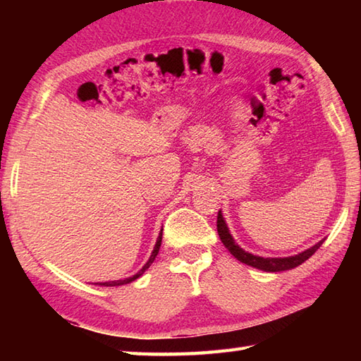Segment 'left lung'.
<instances>
[{"label":"left lung","mask_w":361,"mask_h":361,"mask_svg":"<svg viewBox=\"0 0 361 361\" xmlns=\"http://www.w3.org/2000/svg\"><path fill=\"white\" fill-rule=\"evenodd\" d=\"M217 231H219V235H220V240L224 242V245L228 248V251L231 252V255L237 260H240V262L247 264L250 267H255V268H257V270L273 271V273L274 271L291 270V268L301 265L312 255H315L317 250L321 247V245H323V240H321L317 245L310 247L309 250H305L302 252H299V255L290 256V257H260V256H255V255H251V252H247L245 250H242L239 245L234 242L233 235L229 234V229H228L225 220H224V216H221L220 211H219V216H217Z\"/></svg>","instance_id":"left-lung-1"}]
</instances>
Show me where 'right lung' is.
Segmentation results:
<instances>
[{
	"mask_svg": "<svg viewBox=\"0 0 361 361\" xmlns=\"http://www.w3.org/2000/svg\"><path fill=\"white\" fill-rule=\"evenodd\" d=\"M161 240H163V229H161V233H159V235H158V240H157V245H155V248H153V251H152V256H150V259L147 260V264H145V265L141 268V270L137 271L135 276H132V278H126V279H121V281H111V282H97V286H104V287L124 286V283H128V282H132V281L140 278V276L153 264V260H155V257H157V255H158V251H159V247H161Z\"/></svg>",
	"mask_w": 361,
	"mask_h": 361,
	"instance_id": "right-lung-1",
	"label": "right lung"
}]
</instances>
